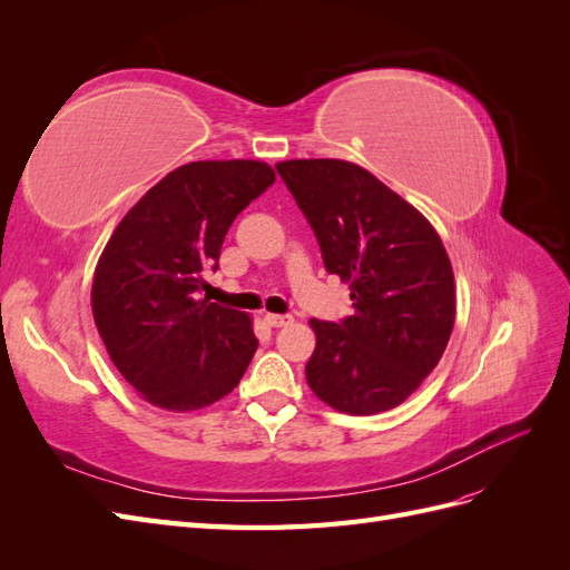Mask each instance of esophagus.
Segmentation results:
<instances>
[{
	"mask_svg": "<svg viewBox=\"0 0 570 570\" xmlns=\"http://www.w3.org/2000/svg\"><path fill=\"white\" fill-rule=\"evenodd\" d=\"M264 321H266L271 327H285V325L295 323V318H292L289 314H266Z\"/></svg>",
	"mask_w": 570,
	"mask_h": 570,
	"instance_id": "34e87169",
	"label": "esophagus"
}]
</instances>
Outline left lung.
<instances>
[{
	"instance_id": "obj_1",
	"label": "left lung",
	"mask_w": 570,
	"mask_h": 570,
	"mask_svg": "<svg viewBox=\"0 0 570 570\" xmlns=\"http://www.w3.org/2000/svg\"><path fill=\"white\" fill-rule=\"evenodd\" d=\"M312 226L327 273L350 283L354 314L312 318L306 364L318 400L352 416L402 404L450 342L454 273L435 228L366 168L340 159L275 164Z\"/></svg>"
}]
</instances>
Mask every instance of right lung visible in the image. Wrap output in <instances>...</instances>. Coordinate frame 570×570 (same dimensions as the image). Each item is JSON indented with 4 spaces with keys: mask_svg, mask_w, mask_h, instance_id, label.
I'll return each mask as SVG.
<instances>
[{
    "mask_svg": "<svg viewBox=\"0 0 570 570\" xmlns=\"http://www.w3.org/2000/svg\"><path fill=\"white\" fill-rule=\"evenodd\" d=\"M275 174L262 161H193L118 223L95 271L92 314L118 373L154 406L195 411L237 387L258 347L247 314L202 299L237 214Z\"/></svg>",
    "mask_w": 570,
    "mask_h": 570,
    "instance_id": "right-lung-1",
    "label": "right lung"
}]
</instances>
